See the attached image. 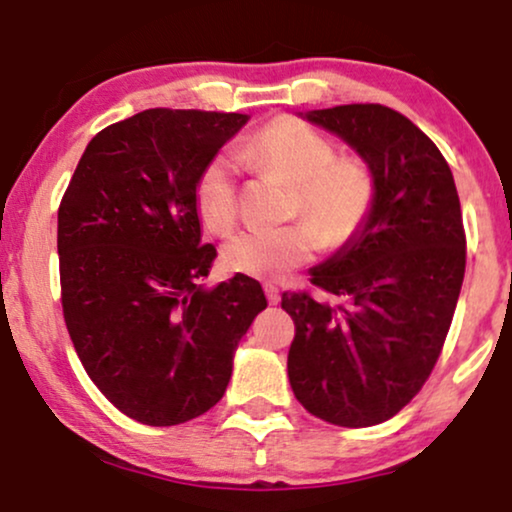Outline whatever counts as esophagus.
Listing matches in <instances>:
<instances>
[{"label": "esophagus", "mask_w": 512, "mask_h": 512, "mask_svg": "<svg viewBox=\"0 0 512 512\" xmlns=\"http://www.w3.org/2000/svg\"><path fill=\"white\" fill-rule=\"evenodd\" d=\"M264 293H267V301L272 303V305H276V303L281 301V293H279V289H276V286H272V284L264 286Z\"/></svg>", "instance_id": "esophagus-1"}]
</instances>
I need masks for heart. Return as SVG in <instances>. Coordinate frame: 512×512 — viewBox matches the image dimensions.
I'll use <instances>...</instances> for the list:
<instances>
[{
    "mask_svg": "<svg viewBox=\"0 0 512 512\" xmlns=\"http://www.w3.org/2000/svg\"><path fill=\"white\" fill-rule=\"evenodd\" d=\"M240 161L281 175L296 185L291 216L305 221L281 228H252L223 245L231 272L255 279H279L325 248L349 245L375 207V175L363 158L337 156V144L320 129L293 117H279L238 146ZM197 214L211 233L233 231L240 216L238 168L228 154L209 158L195 185Z\"/></svg>",
    "mask_w": 512,
    "mask_h": 512,
    "instance_id": "obj_1",
    "label": "heart"
}]
</instances>
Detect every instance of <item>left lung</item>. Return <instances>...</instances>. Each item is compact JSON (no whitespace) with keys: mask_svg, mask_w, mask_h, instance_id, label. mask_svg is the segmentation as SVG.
Returning <instances> with one entry per match:
<instances>
[{"mask_svg":"<svg viewBox=\"0 0 512 512\" xmlns=\"http://www.w3.org/2000/svg\"><path fill=\"white\" fill-rule=\"evenodd\" d=\"M308 120L349 142L375 175L363 233L313 269V291H286L296 325L293 395L334 426L383 424L419 395L460 298L467 236L460 197L438 146L380 103L313 110Z\"/></svg>","mask_w":512,"mask_h":512,"instance_id":"1","label":"left lung"}]
</instances>
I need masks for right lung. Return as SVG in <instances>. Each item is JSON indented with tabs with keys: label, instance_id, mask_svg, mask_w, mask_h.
I'll return each instance as SVG.
<instances>
[{
	"label": "right lung",
	"instance_id": "add662e5",
	"mask_svg": "<svg viewBox=\"0 0 512 512\" xmlns=\"http://www.w3.org/2000/svg\"><path fill=\"white\" fill-rule=\"evenodd\" d=\"M248 115L151 108L101 129L60 211L62 313L88 378L129 419L175 426L226 392L267 298L245 274L204 291L195 185Z\"/></svg>",
	"mask_w": 512,
	"mask_h": 512
}]
</instances>
